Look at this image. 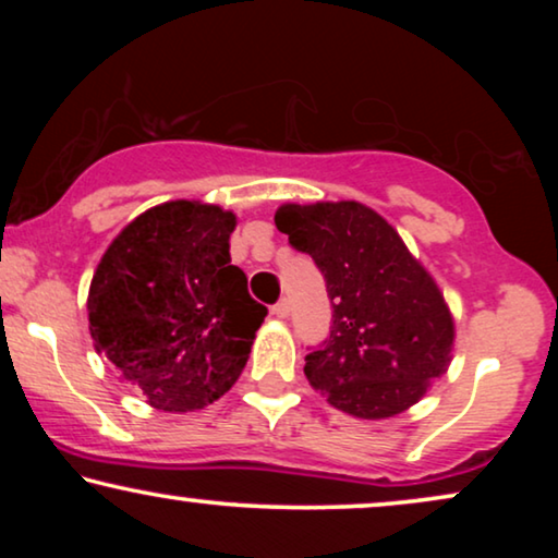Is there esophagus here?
Segmentation results:
<instances>
[{
  "mask_svg": "<svg viewBox=\"0 0 558 558\" xmlns=\"http://www.w3.org/2000/svg\"><path fill=\"white\" fill-rule=\"evenodd\" d=\"M271 315H277L279 319L289 317V302H287V300H279V302L271 307Z\"/></svg>",
  "mask_w": 558,
  "mask_h": 558,
  "instance_id": "obj_1",
  "label": "esophagus"
}]
</instances>
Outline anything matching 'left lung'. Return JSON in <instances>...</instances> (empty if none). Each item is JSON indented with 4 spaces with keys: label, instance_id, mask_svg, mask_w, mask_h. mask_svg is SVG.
I'll use <instances>...</instances> for the list:
<instances>
[{
    "label": "left lung",
    "instance_id": "left-lung-1",
    "mask_svg": "<svg viewBox=\"0 0 558 558\" xmlns=\"http://www.w3.org/2000/svg\"><path fill=\"white\" fill-rule=\"evenodd\" d=\"M281 233L323 271L330 335L304 376L335 409L388 418L422 399L452 361L454 323L429 271L396 228L355 201L281 205Z\"/></svg>",
    "mask_w": 558,
    "mask_h": 558
}]
</instances>
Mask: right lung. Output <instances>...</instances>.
Masks as SVG:
<instances>
[{"label": "right lung", "instance_id": "1", "mask_svg": "<svg viewBox=\"0 0 558 558\" xmlns=\"http://www.w3.org/2000/svg\"><path fill=\"white\" fill-rule=\"evenodd\" d=\"M233 228L218 205H155L111 241L90 281L96 350L159 411L208 407L248 361L266 307L231 264Z\"/></svg>", "mask_w": 558, "mask_h": 558}]
</instances>
